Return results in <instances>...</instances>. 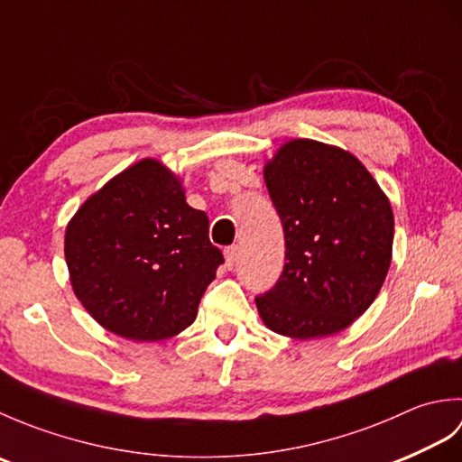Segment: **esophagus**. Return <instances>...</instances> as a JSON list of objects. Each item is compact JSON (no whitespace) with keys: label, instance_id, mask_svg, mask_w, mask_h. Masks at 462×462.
Instances as JSON below:
<instances>
[{"label":"esophagus","instance_id":"obj_1","mask_svg":"<svg viewBox=\"0 0 462 462\" xmlns=\"http://www.w3.org/2000/svg\"><path fill=\"white\" fill-rule=\"evenodd\" d=\"M238 256H240V248L238 246H230L224 250V258H226V268L232 270L234 266H236L238 262Z\"/></svg>","mask_w":462,"mask_h":462}]
</instances>
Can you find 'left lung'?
Returning a JSON list of instances; mask_svg holds the SVG:
<instances>
[{
	"instance_id": "8db88e82",
	"label": "left lung",
	"mask_w": 462,
	"mask_h": 462,
	"mask_svg": "<svg viewBox=\"0 0 462 462\" xmlns=\"http://www.w3.org/2000/svg\"><path fill=\"white\" fill-rule=\"evenodd\" d=\"M282 218L286 266L256 298L268 329L291 339L328 337L365 311L393 254L391 202L357 156L311 139L283 143L263 166Z\"/></svg>"
}]
</instances>
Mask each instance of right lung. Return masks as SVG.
<instances>
[{
    "label": "right lung",
    "instance_id": "1",
    "mask_svg": "<svg viewBox=\"0 0 462 462\" xmlns=\"http://www.w3.org/2000/svg\"><path fill=\"white\" fill-rule=\"evenodd\" d=\"M77 300L106 331L133 341L179 336L224 262L208 216L156 161L131 164L87 199L65 228Z\"/></svg>",
    "mask_w": 462,
    "mask_h": 462
}]
</instances>
